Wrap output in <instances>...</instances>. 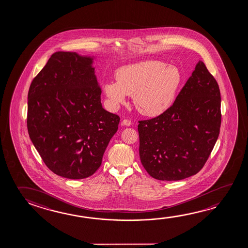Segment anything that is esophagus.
<instances>
[{
    "label": "esophagus",
    "mask_w": 248,
    "mask_h": 248,
    "mask_svg": "<svg viewBox=\"0 0 248 248\" xmlns=\"http://www.w3.org/2000/svg\"><path fill=\"white\" fill-rule=\"evenodd\" d=\"M122 124L123 125L130 126L131 125V122L128 119H124L122 121Z\"/></svg>",
    "instance_id": "esophagus-1"
}]
</instances>
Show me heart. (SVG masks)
<instances>
[{"mask_svg":"<svg viewBox=\"0 0 248 248\" xmlns=\"http://www.w3.org/2000/svg\"><path fill=\"white\" fill-rule=\"evenodd\" d=\"M183 83L175 65L155 60L124 65L116 72V81L106 82L103 90L111 106L118 107L132 97L137 110L147 117H157L170 108Z\"/></svg>","mask_w":248,"mask_h":248,"instance_id":"b5f03b06","label":"heart"}]
</instances>
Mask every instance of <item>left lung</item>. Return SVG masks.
I'll return each instance as SVG.
<instances>
[{
    "instance_id": "8db88e82",
    "label": "left lung",
    "mask_w": 248,
    "mask_h": 248,
    "mask_svg": "<svg viewBox=\"0 0 248 248\" xmlns=\"http://www.w3.org/2000/svg\"><path fill=\"white\" fill-rule=\"evenodd\" d=\"M221 123L219 85L202 61L173 106L139 121V155L153 178L179 181L199 172L214 149Z\"/></svg>"
}]
</instances>
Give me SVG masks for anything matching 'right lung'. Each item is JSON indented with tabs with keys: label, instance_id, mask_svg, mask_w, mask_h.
Returning a JSON list of instances; mask_svg holds the SVG:
<instances>
[{
	"label": "right lung",
	"instance_id": "obj_1",
	"mask_svg": "<svg viewBox=\"0 0 248 248\" xmlns=\"http://www.w3.org/2000/svg\"><path fill=\"white\" fill-rule=\"evenodd\" d=\"M94 59L53 53L29 88V137L49 170L65 178L93 175L120 121L102 106Z\"/></svg>",
	"mask_w": 248,
	"mask_h": 248
}]
</instances>
